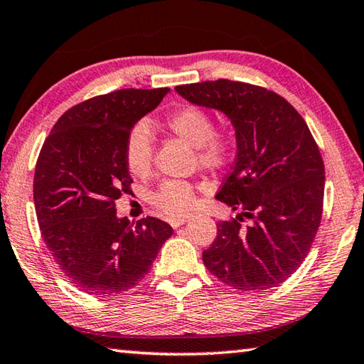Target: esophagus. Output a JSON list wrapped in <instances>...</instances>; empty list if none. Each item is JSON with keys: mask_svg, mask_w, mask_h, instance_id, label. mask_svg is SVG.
I'll return each mask as SVG.
<instances>
[{"mask_svg": "<svg viewBox=\"0 0 364 364\" xmlns=\"http://www.w3.org/2000/svg\"><path fill=\"white\" fill-rule=\"evenodd\" d=\"M189 218L188 216H180V218H173V219H170V225L173 227V229H178V227L180 225H183L184 223H186Z\"/></svg>", "mask_w": 364, "mask_h": 364, "instance_id": "34e87169", "label": "esophagus"}]
</instances>
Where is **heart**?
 <instances>
[{
	"label": "heart",
	"mask_w": 364,
	"mask_h": 364,
	"mask_svg": "<svg viewBox=\"0 0 364 364\" xmlns=\"http://www.w3.org/2000/svg\"><path fill=\"white\" fill-rule=\"evenodd\" d=\"M166 124L178 137L186 140L198 151V161L208 170L223 168L232 156V139L215 132V121L206 110L196 105H184L166 118ZM154 156V137L146 123L135 124L126 137V167L135 176L149 172ZM151 202L167 216H183L194 203L191 184L168 180L154 192Z\"/></svg>",
	"instance_id": "1"
}]
</instances>
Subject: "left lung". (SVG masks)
<instances>
[{
	"mask_svg": "<svg viewBox=\"0 0 364 364\" xmlns=\"http://www.w3.org/2000/svg\"><path fill=\"white\" fill-rule=\"evenodd\" d=\"M175 90L224 113L237 140L216 198L238 215L218 223V237L202 254L205 267L241 291L279 286L303 263L322 219L325 167L308 124L286 99L255 85L220 78Z\"/></svg>",
	"mask_w": 364,
	"mask_h": 364,
	"instance_id": "1",
	"label": "left lung"
}]
</instances>
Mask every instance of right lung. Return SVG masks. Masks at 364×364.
<instances>
[{"label":"right lung","mask_w":364,"mask_h":364,"mask_svg":"<svg viewBox=\"0 0 364 364\" xmlns=\"http://www.w3.org/2000/svg\"><path fill=\"white\" fill-rule=\"evenodd\" d=\"M168 91L129 88L88 99L64 113L42 145L33 186L42 238L85 294L115 296L135 287L172 237L164 220L134 224L115 208L132 183L127 134Z\"/></svg>","instance_id":"obj_1"}]
</instances>
